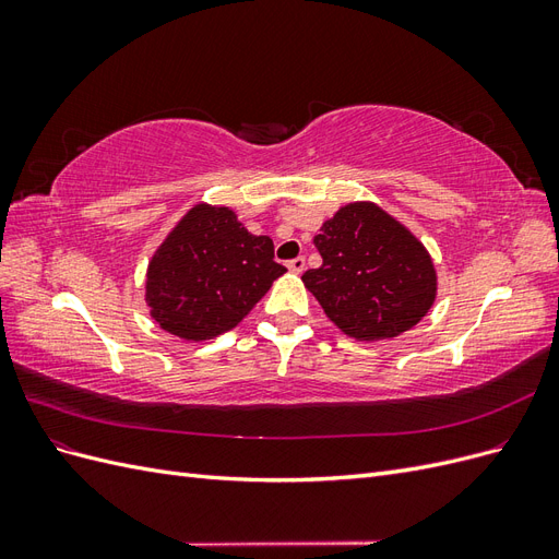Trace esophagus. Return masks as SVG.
<instances>
[{
  "label": "esophagus",
  "mask_w": 559,
  "mask_h": 559,
  "mask_svg": "<svg viewBox=\"0 0 559 559\" xmlns=\"http://www.w3.org/2000/svg\"><path fill=\"white\" fill-rule=\"evenodd\" d=\"M286 267H289L292 273L300 275L302 270H306V259H302V257H296V259H292V261H286Z\"/></svg>",
  "instance_id": "obj_1"
}]
</instances>
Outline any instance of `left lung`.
I'll use <instances>...</instances> for the list:
<instances>
[{"label":"left lung","mask_w":559,"mask_h":559,"mask_svg":"<svg viewBox=\"0 0 559 559\" xmlns=\"http://www.w3.org/2000/svg\"><path fill=\"white\" fill-rule=\"evenodd\" d=\"M321 263L302 275L337 329L359 341H384L413 329L436 298L427 249L373 202H354L314 238Z\"/></svg>","instance_id":"left-lung-1"}]
</instances>
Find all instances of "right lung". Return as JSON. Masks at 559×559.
I'll use <instances>...</instances> for the list:
<instances>
[{
	"instance_id": "obj_1",
	"label": "right lung",
	"mask_w": 559,
	"mask_h": 559,
	"mask_svg": "<svg viewBox=\"0 0 559 559\" xmlns=\"http://www.w3.org/2000/svg\"><path fill=\"white\" fill-rule=\"evenodd\" d=\"M284 273L267 235H251L228 207L198 205L151 259L146 302L167 333L210 341L238 326Z\"/></svg>"
}]
</instances>
